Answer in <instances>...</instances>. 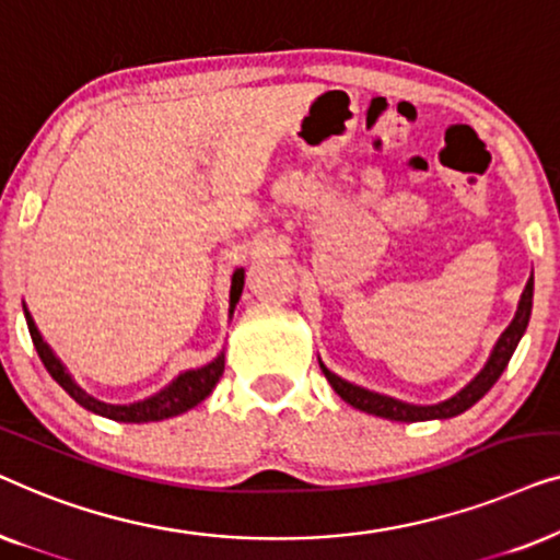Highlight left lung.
Masks as SVG:
<instances>
[{
	"label": "left lung",
	"instance_id": "obj_1",
	"mask_svg": "<svg viewBox=\"0 0 560 560\" xmlns=\"http://www.w3.org/2000/svg\"><path fill=\"white\" fill-rule=\"evenodd\" d=\"M530 311H533V275H530V280H527L523 295H520L515 318H512V324L504 328L500 339H497L492 354H489L487 364H485V370H481L477 377L469 382V385L458 389L454 397H448V400L435 402V405H412V402L395 400V397L372 393V389H364L359 385H351V382H347V380H341L339 374H334L324 362H318V364H320V372L326 374L328 385L334 387V393L339 395L343 402H349L351 408L370 412V416H377V418L397 420V423L446 420V418L462 416L464 410H469L471 405L479 402L481 397H485L489 389H492L494 382L500 380L504 366H508L512 354H515L520 339H523L527 320H530Z\"/></svg>",
	"mask_w": 560,
	"mask_h": 560
}]
</instances>
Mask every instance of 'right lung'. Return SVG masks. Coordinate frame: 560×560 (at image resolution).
I'll return each instance as SVG.
<instances>
[{
  "label": "right lung",
  "instance_id": "1",
  "mask_svg": "<svg viewBox=\"0 0 560 560\" xmlns=\"http://www.w3.org/2000/svg\"><path fill=\"white\" fill-rule=\"evenodd\" d=\"M242 288H244V270L240 267V270H234V275H232V290H229V316L234 313V305L240 303ZM22 311H25V320H27L30 336H33L37 357H40L45 370L50 372V377L56 380L58 385L81 405V408L96 412V416L117 420V423H152V420H165V418L180 416V412L196 408L198 402L206 400V397L211 395V389L217 387L221 374H224V351H221L213 362L198 366V370H188V372L178 374L171 385L163 387L152 397H144V400H140V402H129V405L102 402V400H96V397H91L89 393H83V389L75 385L73 377L63 366V362H60V359L52 354V349L48 347V343L43 341V336H40V331H37L35 320H33V316H30L25 303H22Z\"/></svg>",
  "mask_w": 560,
  "mask_h": 560
}]
</instances>
